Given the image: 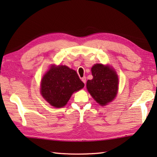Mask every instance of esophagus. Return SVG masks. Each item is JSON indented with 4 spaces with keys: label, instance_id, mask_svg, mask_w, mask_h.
Segmentation results:
<instances>
[{
    "label": "esophagus",
    "instance_id": "obj_1",
    "mask_svg": "<svg viewBox=\"0 0 157 157\" xmlns=\"http://www.w3.org/2000/svg\"><path fill=\"white\" fill-rule=\"evenodd\" d=\"M82 81L84 83V84H86V77H83V78H82Z\"/></svg>",
    "mask_w": 157,
    "mask_h": 157
}]
</instances>
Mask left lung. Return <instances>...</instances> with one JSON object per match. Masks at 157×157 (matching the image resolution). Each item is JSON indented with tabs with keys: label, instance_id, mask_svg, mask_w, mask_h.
<instances>
[{
	"label": "left lung",
	"instance_id": "left-lung-1",
	"mask_svg": "<svg viewBox=\"0 0 157 157\" xmlns=\"http://www.w3.org/2000/svg\"><path fill=\"white\" fill-rule=\"evenodd\" d=\"M93 79L87 81L90 94L100 105L104 106L112 101L118 90V78L114 70L102 64L92 67Z\"/></svg>",
	"mask_w": 157,
	"mask_h": 157
}]
</instances>
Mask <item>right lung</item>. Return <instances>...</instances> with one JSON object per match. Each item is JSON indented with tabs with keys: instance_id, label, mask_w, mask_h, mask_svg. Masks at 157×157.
<instances>
[{
	"instance_id": "obj_1",
	"label": "right lung",
	"mask_w": 157,
	"mask_h": 157,
	"mask_svg": "<svg viewBox=\"0 0 157 157\" xmlns=\"http://www.w3.org/2000/svg\"><path fill=\"white\" fill-rule=\"evenodd\" d=\"M84 86L75 70L65 65L52 66L42 78L40 91L50 105L61 108L67 104L73 92Z\"/></svg>"
}]
</instances>
